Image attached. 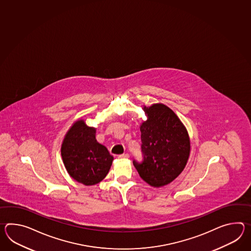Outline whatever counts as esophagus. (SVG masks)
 I'll return each mask as SVG.
<instances>
[{
    "label": "esophagus",
    "mask_w": 251,
    "mask_h": 251,
    "mask_svg": "<svg viewBox=\"0 0 251 251\" xmlns=\"http://www.w3.org/2000/svg\"><path fill=\"white\" fill-rule=\"evenodd\" d=\"M128 154H122V155H119L118 157L120 158V159H125V158H128Z\"/></svg>",
    "instance_id": "obj_1"
}]
</instances>
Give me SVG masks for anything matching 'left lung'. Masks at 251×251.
I'll return each mask as SVG.
<instances>
[{
  "label": "left lung",
  "mask_w": 251,
  "mask_h": 251,
  "mask_svg": "<svg viewBox=\"0 0 251 251\" xmlns=\"http://www.w3.org/2000/svg\"><path fill=\"white\" fill-rule=\"evenodd\" d=\"M147 116L140 124L142 163L133 161L139 176L152 187L173 182L189 159V134L178 116L163 103L142 106Z\"/></svg>",
  "instance_id": "left-lung-1"
}]
</instances>
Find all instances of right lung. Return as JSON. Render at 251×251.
<instances>
[{
	"label": "right lung",
	"mask_w": 251,
	"mask_h": 251,
	"mask_svg": "<svg viewBox=\"0 0 251 251\" xmlns=\"http://www.w3.org/2000/svg\"><path fill=\"white\" fill-rule=\"evenodd\" d=\"M96 128L83 119L73 123L61 145V156L67 173L86 186L100 183L112 166L113 156L95 139Z\"/></svg>",
	"instance_id": "add662e5"
}]
</instances>
